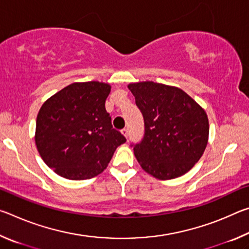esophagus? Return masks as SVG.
<instances>
[{
    "instance_id": "esophagus-1",
    "label": "esophagus",
    "mask_w": 249,
    "mask_h": 249,
    "mask_svg": "<svg viewBox=\"0 0 249 249\" xmlns=\"http://www.w3.org/2000/svg\"><path fill=\"white\" fill-rule=\"evenodd\" d=\"M121 133L123 134V136H124V137H126V138L128 137V129H127V128H124V129H122V130H121Z\"/></svg>"
}]
</instances>
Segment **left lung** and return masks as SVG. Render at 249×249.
Returning a JSON list of instances; mask_svg holds the SVG:
<instances>
[{"mask_svg": "<svg viewBox=\"0 0 249 249\" xmlns=\"http://www.w3.org/2000/svg\"><path fill=\"white\" fill-rule=\"evenodd\" d=\"M145 124L134 155L146 172L159 180L182 176L199 161L209 141V119L183 90L153 81L129 83Z\"/></svg>", "mask_w": 249, "mask_h": 249, "instance_id": "1", "label": "left lung"}]
</instances>
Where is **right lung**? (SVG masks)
I'll return each mask as SVG.
<instances>
[{
    "label": "right lung",
    "mask_w": 249,
    "mask_h": 249,
    "mask_svg": "<svg viewBox=\"0 0 249 249\" xmlns=\"http://www.w3.org/2000/svg\"><path fill=\"white\" fill-rule=\"evenodd\" d=\"M109 92L108 83L74 82L41 105L35 144L46 165L57 175L69 180L93 178L126 142L113 128L105 109Z\"/></svg>",
    "instance_id": "add662e5"
}]
</instances>
